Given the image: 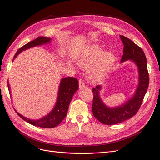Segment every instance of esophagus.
Listing matches in <instances>:
<instances>
[{
  "mask_svg": "<svg viewBox=\"0 0 160 160\" xmlns=\"http://www.w3.org/2000/svg\"><path fill=\"white\" fill-rule=\"evenodd\" d=\"M79 88H83L85 87V83H84V81L81 79L79 80Z\"/></svg>",
  "mask_w": 160,
  "mask_h": 160,
  "instance_id": "34e87169",
  "label": "esophagus"
}]
</instances>
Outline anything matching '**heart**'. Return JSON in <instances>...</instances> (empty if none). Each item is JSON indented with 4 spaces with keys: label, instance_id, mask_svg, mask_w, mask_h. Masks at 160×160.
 Segmentation results:
<instances>
[{
    "label": "heart",
    "instance_id": "obj_1",
    "mask_svg": "<svg viewBox=\"0 0 160 160\" xmlns=\"http://www.w3.org/2000/svg\"><path fill=\"white\" fill-rule=\"evenodd\" d=\"M101 48L98 45H91L85 49L79 57V65L82 67H88L95 63L99 58L100 59L99 67L93 75L94 79H102L112 68L115 62V56L109 52H104Z\"/></svg>",
    "mask_w": 160,
    "mask_h": 160
}]
</instances>
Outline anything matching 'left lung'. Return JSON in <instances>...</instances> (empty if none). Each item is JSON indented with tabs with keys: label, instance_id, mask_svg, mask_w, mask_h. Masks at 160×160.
Wrapping results in <instances>:
<instances>
[{
	"label": "left lung",
	"instance_id": "left-lung-1",
	"mask_svg": "<svg viewBox=\"0 0 160 160\" xmlns=\"http://www.w3.org/2000/svg\"><path fill=\"white\" fill-rule=\"evenodd\" d=\"M123 47L122 62L131 60L138 67L139 84L135 94L123 105L115 108L106 106L99 96L101 86L98 85L92 91L93 93L92 111L94 117L105 125H114L123 122L137 113L146 95L149 85V73L147 60L143 50L129 38L120 35Z\"/></svg>",
	"mask_w": 160,
	"mask_h": 160
}]
</instances>
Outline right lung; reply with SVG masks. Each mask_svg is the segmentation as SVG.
I'll list each match as a JSON object with an SVG mask.
<instances>
[{
  "mask_svg": "<svg viewBox=\"0 0 160 160\" xmlns=\"http://www.w3.org/2000/svg\"><path fill=\"white\" fill-rule=\"evenodd\" d=\"M51 38H47L45 37H39L36 39L33 40L27 44L22 46L19 49L14 55L13 60L19 53L26 49H30L32 47H36L38 45H42L51 42ZM8 91H10V88L8 83ZM79 89L78 80L74 77H65L61 80V83L58 91V96L55 106L51 112L45 117L39 119H28L24 116L18 113L15 110L16 113L20 117L31 125H35L37 127L44 128H53L59 125L62 120L65 119L67 115V111H68L69 106L72 96ZM11 92V91H10Z\"/></svg>",
  "mask_w": 160,
  "mask_h": 160,
  "instance_id": "right-lung-1",
  "label": "right lung"
}]
</instances>
